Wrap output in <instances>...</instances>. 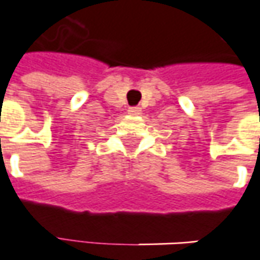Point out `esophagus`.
<instances>
[{"label":"esophagus","mask_w":260,"mask_h":260,"mask_svg":"<svg viewBox=\"0 0 260 260\" xmlns=\"http://www.w3.org/2000/svg\"><path fill=\"white\" fill-rule=\"evenodd\" d=\"M128 112H129L131 115H139V114H141V108L131 107V108H128Z\"/></svg>","instance_id":"1"}]
</instances>
